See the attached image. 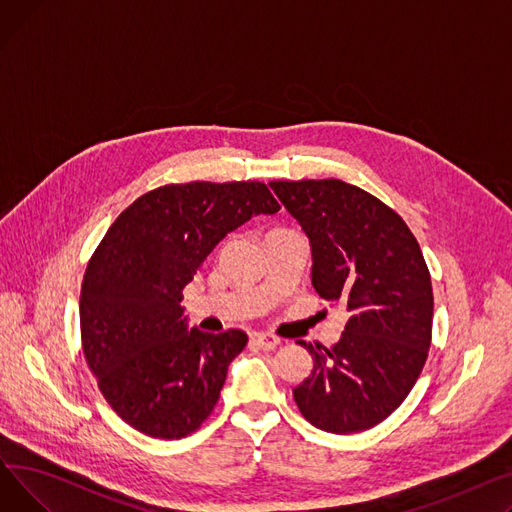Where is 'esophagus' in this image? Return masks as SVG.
<instances>
[{
  "label": "esophagus",
  "mask_w": 512,
  "mask_h": 512,
  "mask_svg": "<svg viewBox=\"0 0 512 512\" xmlns=\"http://www.w3.org/2000/svg\"><path fill=\"white\" fill-rule=\"evenodd\" d=\"M253 340L259 344V348H263V351H272V348H276L280 344V338L272 332H259V334H255Z\"/></svg>",
  "instance_id": "esophagus-1"
}]
</instances>
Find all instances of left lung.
I'll list each match as a JSON object with an SVG mask.
<instances>
[{"label": "left lung", "instance_id": "left-lung-1", "mask_svg": "<svg viewBox=\"0 0 512 512\" xmlns=\"http://www.w3.org/2000/svg\"><path fill=\"white\" fill-rule=\"evenodd\" d=\"M270 186L309 238L313 288L351 313L334 346L299 340L313 371L294 400L319 429L365 432L407 398L432 344L434 292L419 242L359 186L336 178Z\"/></svg>", "mask_w": 512, "mask_h": 512}]
</instances>
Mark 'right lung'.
<instances>
[{"instance_id": "1", "label": "right lung", "mask_w": 512, "mask_h": 512, "mask_svg": "<svg viewBox=\"0 0 512 512\" xmlns=\"http://www.w3.org/2000/svg\"><path fill=\"white\" fill-rule=\"evenodd\" d=\"M278 209L263 182L168 184L105 232L80 288V336L101 394L128 425L174 440L211 415L249 338L188 328L182 290L228 232Z\"/></svg>"}]
</instances>
